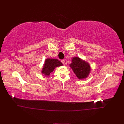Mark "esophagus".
<instances>
[{
  "mask_svg": "<svg viewBox=\"0 0 124 124\" xmlns=\"http://www.w3.org/2000/svg\"><path fill=\"white\" fill-rule=\"evenodd\" d=\"M61 62H62V64L63 65H65V61H64V60H63V59H62V61H61Z\"/></svg>",
  "mask_w": 124,
  "mask_h": 124,
  "instance_id": "34e87169",
  "label": "esophagus"
}]
</instances>
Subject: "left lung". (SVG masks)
Segmentation results:
<instances>
[{
    "label": "left lung",
    "mask_w": 124,
    "mask_h": 124,
    "mask_svg": "<svg viewBox=\"0 0 124 124\" xmlns=\"http://www.w3.org/2000/svg\"><path fill=\"white\" fill-rule=\"evenodd\" d=\"M70 66L79 79L87 77L91 71V67L89 63L78 57L73 58Z\"/></svg>",
    "instance_id": "1"
}]
</instances>
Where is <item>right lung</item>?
<instances>
[{
	"instance_id": "add662e5",
	"label": "right lung",
	"mask_w": 124,
	"mask_h": 124,
	"mask_svg": "<svg viewBox=\"0 0 124 124\" xmlns=\"http://www.w3.org/2000/svg\"><path fill=\"white\" fill-rule=\"evenodd\" d=\"M62 65V63L57 59L47 58L44 62L42 70V73L47 77L51 72H53L56 67Z\"/></svg>"
}]
</instances>
